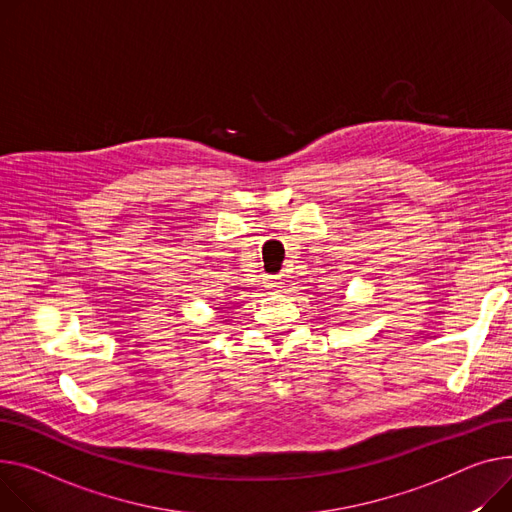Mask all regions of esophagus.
Segmentation results:
<instances>
[{
  "label": "esophagus",
  "instance_id": "esophagus-1",
  "mask_svg": "<svg viewBox=\"0 0 512 512\" xmlns=\"http://www.w3.org/2000/svg\"><path fill=\"white\" fill-rule=\"evenodd\" d=\"M267 284H269V288H280V284H282V280H280V278H278V276H271V278H269V282H267Z\"/></svg>",
  "mask_w": 512,
  "mask_h": 512
}]
</instances>
